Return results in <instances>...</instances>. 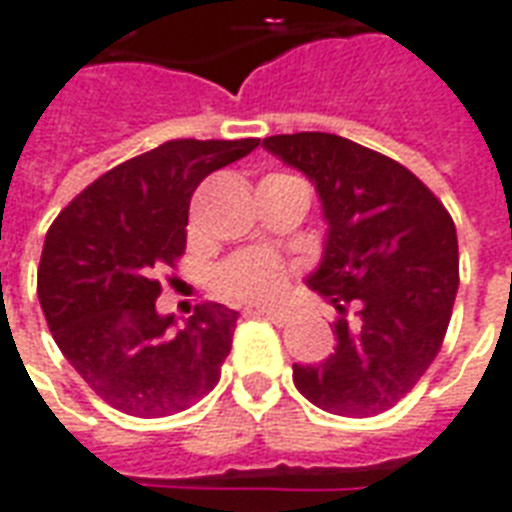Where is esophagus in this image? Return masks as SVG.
I'll return each mask as SVG.
<instances>
[{"label":"esophagus","mask_w":512,"mask_h":512,"mask_svg":"<svg viewBox=\"0 0 512 512\" xmlns=\"http://www.w3.org/2000/svg\"><path fill=\"white\" fill-rule=\"evenodd\" d=\"M248 315H264V318H270L272 324L283 326L291 318V313L288 310H248Z\"/></svg>","instance_id":"esophagus-1"}]
</instances>
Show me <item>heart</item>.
<instances>
[{
  "mask_svg": "<svg viewBox=\"0 0 512 512\" xmlns=\"http://www.w3.org/2000/svg\"><path fill=\"white\" fill-rule=\"evenodd\" d=\"M288 180L305 183L288 172H270L261 183H288ZM288 278H291V264L286 259L264 248H248V251L229 256L224 264H218L213 280L218 294H224L226 299H234L242 305H270L283 297Z\"/></svg>",
  "mask_w": 512,
  "mask_h": 512,
  "instance_id": "obj_1",
  "label": "heart"
}]
</instances>
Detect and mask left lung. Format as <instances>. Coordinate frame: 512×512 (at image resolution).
I'll return each mask as SVG.
<instances>
[{"mask_svg":"<svg viewBox=\"0 0 512 512\" xmlns=\"http://www.w3.org/2000/svg\"><path fill=\"white\" fill-rule=\"evenodd\" d=\"M264 148L313 180L329 221L307 283L337 307V348L294 364V386L334 416H378L443 348L459 288L451 213L399 161L337 134H275Z\"/></svg>","mask_w":512,"mask_h":512,"instance_id":"obj_1","label":"left lung"}]
</instances>
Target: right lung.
I'll list each match as a JSON object with an SVG mask.
<instances>
[{
  "instance_id": "add662e5",
  "label": "right lung",
  "mask_w": 512,
  "mask_h": 512,
  "mask_svg": "<svg viewBox=\"0 0 512 512\" xmlns=\"http://www.w3.org/2000/svg\"><path fill=\"white\" fill-rule=\"evenodd\" d=\"M256 145V137L164 142L83 188L45 234L37 297L48 329L96 397L126 416L188 410L221 378L237 313L205 302L172 329L175 318L156 313L159 275L186 253L199 183Z\"/></svg>"
}]
</instances>
